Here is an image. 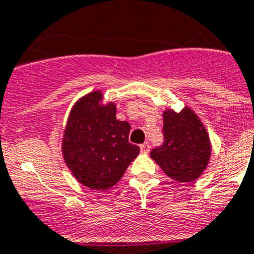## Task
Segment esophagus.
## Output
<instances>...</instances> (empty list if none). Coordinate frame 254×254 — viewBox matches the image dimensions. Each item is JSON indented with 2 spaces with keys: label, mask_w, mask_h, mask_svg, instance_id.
Segmentation results:
<instances>
[{
  "label": "esophagus",
  "mask_w": 254,
  "mask_h": 254,
  "mask_svg": "<svg viewBox=\"0 0 254 254\" xmlns=\"http://www.w3.org/2000/svg\"><path fill=\"white\" fill-rule=\"evenodd\" d=\"M140 149H141V151H142V152H149V150H150L149 142L142 143V145H141V146H140Z\"/></svg>",
  "instance_id": "34e87169"
}]
</instances>
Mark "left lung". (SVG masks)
<instances>
[{
    "label": "left lung",
    "mask_w": 254,
    "mask_h": 254,
    "mask_svg": "<svg viewBox=\"0 0 254 254\" xmlns=\"http://www.w3.org/2000/svg\"><path fill=\"white\" fill-rule=\"evenodd\" d=\"M164 143L150 152L169 178L178 182H193L202 176L210 163L211 140L199 117L186 105L181 112H163Z\"/></svg>",
    "instance_id": "1"
}]
</instances>
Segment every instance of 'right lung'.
<instances>
[{
  "label": "right lung",
  "mask_w": 254,
  "mask_h": 254,
  "mask_svg": "<svg viewBox=\"0 0 254 254\" xmlns=\"http://www.w3.org/2000/svg\"><path fill=\"white\" fill-rule=\"evenodd\" d=\"M114 102L105 103L102 90L87 93L69 111L62 137V155L77 182L107 190L121 181L140 147L128 142L131 126L116 118Z\"/></svg>",
  "instance_id": "1"
}]
</instances>
